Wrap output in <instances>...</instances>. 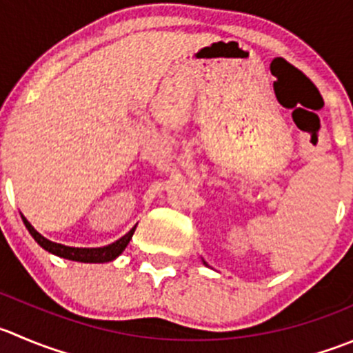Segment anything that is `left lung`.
Returning a JSON list of instances; mask_svg holds the SVG:
<instances>
[{
    "label": "left lung",
    "mask_w": 353,
    "mask_h": 353,
    "mask_svg": "<svg viewBox=\"0 0 353 353\" xmlns=\"http://www.w3.org/2000/svg\"><path fill=\"white\" fill-rule=\"evenodd\" d=\"M203 263H205V265H207V262H203Z\"/></svg>",
    "instance_id": "8db88e82"
}]
</instances>
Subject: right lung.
<instances>
[{"instance_id":"right-lung-1","label":"right lung","mask_w":353,"mask_h":353,"mask_svg":"<svg viewBox=\"0 0 353 353\" xmlns=\"http://www.w3.org/2000/svg\"><path fill=\"white\" fill-rule=\"evenodd\" d=\"M22 221L23 224H26V228L29 229L30 234H32V238L37 241V245L43 246L46 252L61 256V259L75 260V262H85V263H103V262H112V260L117 259V256L124 252L125 246L129 245V241H131L136 229L134 225L128 234L122 236L121 239H117V241L112 243V245L100 246V248H75V246H65V245H60V243H54V241H50V239H46L43 234H39V232L32 228V224H30L23 215H22Z\"/></svg>"}]
</instances>
